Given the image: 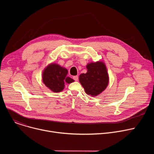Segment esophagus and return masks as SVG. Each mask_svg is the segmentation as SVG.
I'll return each instance as SVG.
<instances>
[{"label":"esophagus","mask_w":154,"mask_h":154,"mask_svg":"<svg viewBox=\"0 0 154 154\" xmlns=\"http://www.w3.org/2000/svg\"><path fill=\"white\" fill-rule=\"evenodd\" d=\"M73 79H74V80L75 81H78V80H79V77H78L77 75H75V76H74V77H73Z\"/></svg>","instance_id":"esophagus-1"}]
</instances>
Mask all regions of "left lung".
<instances>
[{
    "instance_id": "obj_1",
    "label": "left lung",
    "mask_w": 154,
    "mask_h": 154,
    "mask_svg": "<svg viewBox=\"0 0 154 154\" xmlns=\"http://www.w3.org/2000/svg\"><path fill=\"white\" fill-rule=\"evenodd\" d=\"M87 72L81 74L79 81L85 93L96 96L100 94L108 84V75L106 66L103 62L91 63L86 66Z\"/></svg>"
}]
</instances>
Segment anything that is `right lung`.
<instances>
[{
    "instance_id": "add662e5",
    "label": "right lung",
    "mask_w": 154,
    "mask_h": 154,
    "mask_svg": "<svg viewBox=\"0 0 154 154\" xmlns=\"http://www.w3.org/2000/svg\"><path fill=\"white\" fill-rule=\"evenodd\" d=\"M68 70L58 64L52 63L45 68L42 73V81L53 92L58 93L64 89V83H71L74 80L67 76Z\"/></svg>"
}]
</instances>
